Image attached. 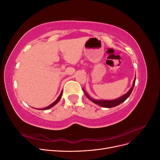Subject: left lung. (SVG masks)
<instances>
[{"label": "left lung", "instance_id": "8db88e82", "mask_svg": "<svg viewBox=\"0 0 160 160\" xmlns=\"http://www.w3.org/2000/svg\"><path fill=\"white\" fill-rule=\"evenodd\" d=\"M135 78H136V76H135V79L133 80V85L132 87L130 88V89L126 93L123 95L122 96H121L120 98H117L115 99H113V100H103V99H95L91 98V97L88 95V93H87V92L85 91V89L83 88V91L85 93V95L87 96V98H88L90 101H91L92 102H93L94 103L98 105L101 107H103V108H113L115 107V106H118L119 104L122 103L123 102L126 100L128 98L129 96L130 95V94L132 93V92L133 89L134 88V85H135Z\"/></svg>", "mask_w": 160, "mask_h": 160}]
</instances>
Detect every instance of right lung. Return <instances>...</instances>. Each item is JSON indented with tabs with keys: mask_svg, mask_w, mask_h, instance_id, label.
I'll list each match as a JSON object with an SVG mask.
<instances>
[{
	"mask_svg": "<svg viewBox=\"0 0 160 160\" xmlns=\"http://www.w3.org/2000/svg\"><path fill=\"white\" fill-rule=\"evenodd\" d=\"M62 90L61 91V93H60V95H59V96L58 97V98L54 101V102H53L52 103H51V105H49V106H47V107H46V108H42V109H38V110H46V109H50V108H52L53 106L54 105H55L58 102H59V100L61 99V97H62Z\"/></svg>",
	"mask_w": 160,
	"mask_h": 160,
	"instance_id": "add662e5",
	"label": "right lung"
}]
</instances>
